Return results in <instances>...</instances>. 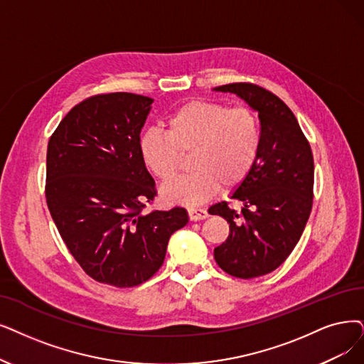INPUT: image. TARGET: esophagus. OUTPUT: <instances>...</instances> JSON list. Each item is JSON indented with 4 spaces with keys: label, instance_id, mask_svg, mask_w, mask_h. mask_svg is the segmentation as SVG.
<instances>
[{
    "label": "esophagus",
    "instance_id": "obj_1",
    "mask_svg": "<svg viewBox=\"0 0 364 364\" xmlns=\"http://www.w3.org/2000/svg\"><path fill=\"white\" fill-rule=\"evenodd\" d=\"M188 216H190L191 221H198V220H205V218L209 216L206 209L201 208H190L188 209Z\"/></svg>",
    "mask_w": 364,
    "mask_h": 364
}]
</instances>
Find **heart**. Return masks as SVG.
I'll use <instances>...</instances> for the list:
<instances>
[{
  "instance_id": "heart-1",
  "label": "heart",
  "mask_w": 364,
  "mask_h": 364,
  "mask_svg": "<svg viewBox=\"0 0 364 364\" xmlns=\"http://www.w3.org/2000/svg\"><path fill=\"white\" fill-rule=\"evenodd\" d=\"M167 133L149 128L139 140L143 164L159 181H168L190 152L191 170L163 188L168 201L197 205L220 185L232 188L252 171L261 149V127L246 107L194 100L166 119Z\"/></svg>"
}]
</instances>
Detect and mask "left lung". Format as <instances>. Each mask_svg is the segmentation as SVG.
I'll return each mask as SVG.
<instances>
[{"instance_id":"1","label":"left lung","mask_w":364,"mask_h":364,"mask_svg":"<svg viewBox=\"0 0 364 364\" xmlns=\"http://www.w3.org/2000/svg\"><path fill=\"white\" fill-rule=\"evenodd\" d=\"M235 92L258 112L261 149L252 171L231 200L209 208L230 224L227 240L215 248V261L240 279L258 278L278 269L293 252L312 210L314 155L311 144L284 101L263 86L237 82L216 86Z\"/></svg>"}]
</instances>
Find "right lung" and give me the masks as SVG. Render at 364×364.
Listing matches in <instances>:
<instances>
[{
  "label": "right lung",
  "mask_w": 364,
  "mask_h": 364,
  "mask_svg": "<svg viewBox=\"0 0 364 364\" xmlns=\"http://www.w3.org/2000/svg\"><path fill=\"white\" fill-rule=\"evenodd\" d=\"M152 98L97 94L73 107L48 144L46 203L70 254L100 284L129 288L163 266L188 223L183 208L151 209L156 188L140 156Z\"/></svg>",
  "instance_id": "1"
}]
</instances>
